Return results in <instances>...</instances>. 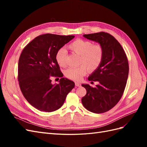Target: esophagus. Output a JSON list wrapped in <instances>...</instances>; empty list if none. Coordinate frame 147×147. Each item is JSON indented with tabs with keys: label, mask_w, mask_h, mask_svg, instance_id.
<instances>
[{
	"label": "esophagus",
	"mask_w": 147,
	"mask_h": 147,
	"mask_svg": "<svg viewBox=\"0 0 147 147\" xmlns=\"http://www.w3.org/2000/svg\"><path fill=\"white\" fill-rule=\"evenodd\" d=\"M75 86H80L81 84L78 82H75Z\"/></svg>",
	"instance_id": "1"
}]
</instances>
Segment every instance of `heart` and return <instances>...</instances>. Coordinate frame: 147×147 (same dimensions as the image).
Returning <instances> with one entry per match:
<instances>
[{
  "label": "heart",
  "instance_id": "obj_1",
  "mask_svg": "<svg viewBox=\"0 0 147 147\" xmlns=\"http://www.w3.org/2000/svg\"><path fill=\"white\" fill-rule=\"evenodd\" d=\"M70 50L80 56L79 64H82L78 67H70L65 71V75L74 81L80 80L88 70L92 72L96 70L100 65L104 56V50L100 45H92L88 40L77 39L69 45ZM67 51L61 48L56 53L55 59L61 67L65 65Z\"/></svg>",
  "mask_w": 147,
  "mask_h": 147
}]
</instances>
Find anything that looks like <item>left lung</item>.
I'll return each mask as SVG.
<instances>
[{
  "label": "left lung",
  "instance_id": "left-lung-1",
  "mask_svg": "<svg viewBox=\"0 0 147 147\" xmlns=\"http://www.w3.org/2000/svg\"><path fill=\"white\" fill-rule=\"evenodd\" d=\"M83 36L98 43L103 48L104 56L99 67L88 78L99 84L95 88L88 84H82L86 90L82 102L91 112L104 113L112 109L123 94L129 74L127 59L121 45L110 34L100 32Z\"/></svg>",
  "mask_w": 147,
  "mask_h": 147
}]
</instances>
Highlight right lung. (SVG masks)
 I'll return each mask as SVG.
<instances>
[{"label": "right lung", "instance_id": "add662e5", "mask_svg": "<svg viewBox=\"0 0 147 147\" xmlns=\"http://www.w3.org/2000/svg\"><path fill=\"white\" fill-rule=\"evenodd\" d=\"M75 37L51 34L35 37L23 49L18 61V81L29 103L40 111L51 112L61 108L75 83L64 78L55 59L56 52ZM51 76H60L58 84Z\"/></svg>", "mask_w": 147, "mask_h": 147}]
</instances>
